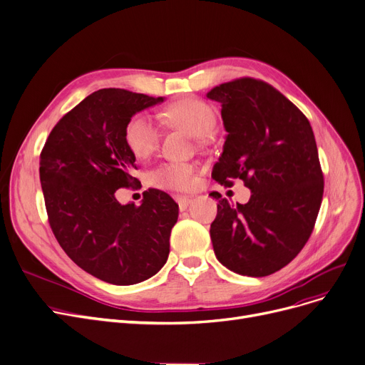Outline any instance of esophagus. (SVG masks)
<instances>
[{"label":"esophagus","mask_w":365,"mask_h":365,"mask_svg":"<svg viewBox=\"0 0 365 365\" xmlns=\"http://www.w3.org/2000/svg\"><path fill=\"white\" fill-rule=\"evenodd\" d=\"M176 201H178V204H179V209H180V210H186L189 202H191V197H185V195H183V197H178Z\"/></svg>","instance_id":"34e87169"}]
</instances>
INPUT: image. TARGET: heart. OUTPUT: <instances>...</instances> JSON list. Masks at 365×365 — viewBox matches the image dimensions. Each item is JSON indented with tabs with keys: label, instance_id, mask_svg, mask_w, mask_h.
I'll use <instances>...</instances> for the list:
<instances>
[{
	"label": "heart",
	"instance_id": "1",
	"mask_svg": "<svg viewBox=\"0 0 365 365\" xmlns=\"http://www.w3.org/2000/svg\"><path fill=\"white\" fill-rule=\"evenodd\" d=\"M168 123L185 130L194 137L207 135L216 123L213 108L201 100H182L168 106L164 112ZM125 143L138 158L146 160L160 145V130L148 115L133 116L125 126ZM152 182L156 186L186 191L195 182V165L185 161H168L152 173Z\"/></svg>",
	"mask_w": 365,
	"mask_h": 365
}]
</instances>
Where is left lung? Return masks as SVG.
Here are the masks:
<instances>
[{
    "label": "left lung",
    "instance_id": "obj_1",
    "mask_svg": "<svg viewBox=\"0 0 365 365\" xmlns=\"http://www.w3.org/2000/svg\"><path fill=\"white\" fill-rule=\"evenodd\" d=\"M227 131L212 178L250 189L246 204L219 194L210 237L228 270L262 277L288 265L313 231L324 195L318 148L307 118L265 82L245 77L213 88Z\"/></svg>",
    "mask_w": 365,
    "mask_h": 365
}]
</instances>
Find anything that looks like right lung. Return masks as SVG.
Masks as SVG:
<instances>
[{
	"mask_svg": "<svg viewBox=\"0 0 365 365\" xmlns=\"http://www.w3.org/2000/svg\"><path fill=\"white\" fill-rule=\"evenodd\" d=\"M125 89H100L62 118L40 155V182L51 228L67 255L112 284H135L167 262L179 205L149 189L140 205L120 204L119 187L137 185L135 155L125 126L141 110L164 103Z\"/></svg>",
	"mask_w": 365,
	"mask_h": 365,
	"instance_id": "obj_1",
	"label": "right lung"
}]
</instances>
